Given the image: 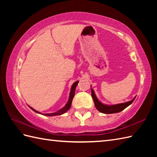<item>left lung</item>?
Returning a JSON list of instances; mask_svg holds the SVG:
<instances>
[{"label":"left lung","mask_w":157,"mask_h":157,"mask_svg":"<svg viewBox=\"0 0 157 157\" xmlns=\"http://www.w3.org/2000/svg\"><path fill=\"white\" fill-rule=\"evenodd\" d=\"M91 92H92V97L93 98V101L94 102V105L96 106V109L98 110V111L101 113H105V114H111V113H116L122 111L123 110H124L125 108L128 107L132 103L134 102L136 96L133 98L132 101H128L127 102L124 103H120V104L117 105H105L100 102L98 99L96 97V96L94 93V90L91 88Z\"/></svg>","instance_id":"1"}]
</instances>
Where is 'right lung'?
<instances>
[{"instance_id": "add662e5", "label": "right lung", "mask_w": 157, "mask_h": 157, "mask_svg": "<svg viewBox=\"0 0 157 157\" xmlns=\"http://www.w3.org/2000/svg\"><path fill=\"white\" fill-rule=\"evenodd\" d=\"M78 82L79 81H77L75 82H74L73 84V85L71 86V91H70V94H69V100L67 102V104L65 105V106H64V107L62 108L61 109H60L59 111H56L55 113H46V114H42V113H40L37 111H36V110H34L33 108H32L31 106H29V107L32 110H33L34 112L37 113H39V114H41V115H46V116H56V115H61L62 114H63V113H66L67 111H68V110L70 109V107H71V102H72V101H73V97H74L75 96V88L76 86H78Z\"/></svg>"}]
</instances>
